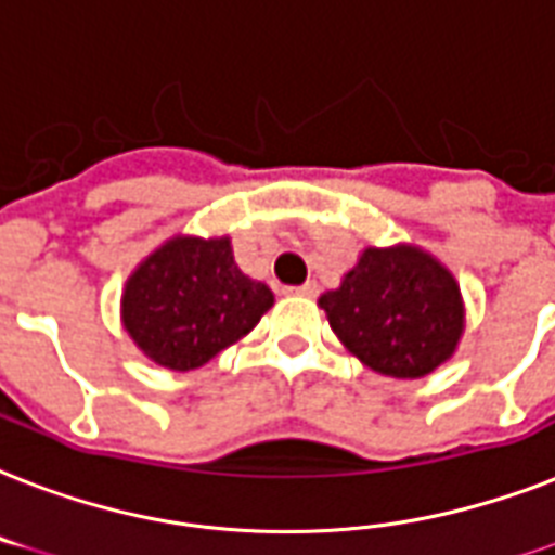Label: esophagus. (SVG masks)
<instances>
[{"label":"esophagus","instance_id":"obj_1","mask_svg":"<svg viewBox=\"0 0 555 555\" xmlns=\"http://www.w3.org/2000/svg\"><path fill=\"white\" fill-rule=\"evenodd\" d=\"M292 295H300V298H315L318 295V283L315 281H307L304 286H295V289H289Z\"/></svg>","mask_w":555,"mask_h":555}]
</instances>
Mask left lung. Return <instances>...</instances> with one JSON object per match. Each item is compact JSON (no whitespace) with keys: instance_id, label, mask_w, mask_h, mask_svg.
I'll return each mask as SVG.
<instances>
[{"instance_id":"8db88e82","label":"left lung","mask_w":555,"mask_h":555,"mask_svg":"<svg viewBox=\"0 0 555 555\" xmlns=\"http://www.w3.org/2000/svg\"><path fill=\"white\" fill-rule=\"evenodd\" d=\"M318 307L338 341L390 379L434 373L457 353L466 330L461 283L414 243L367 246Z\"/></svg>"}]
</instances>
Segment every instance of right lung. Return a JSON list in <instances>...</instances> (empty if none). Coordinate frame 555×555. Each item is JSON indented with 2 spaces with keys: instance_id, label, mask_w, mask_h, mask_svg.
<instances>
[{
  "instance_id": "obj_1",
  "label": "right lung",
  "mask_w": 555,
  "mask_h": 555,
  "mask_svg": "<svg viewBox=\"0 0 555 555\" xmlns=\"http://www.w3.org/2000/svg\"><path fill=\"white\" fill-rule=\"evenodd\" d=\"M272 304L263 281L240 272L231 237L173 234L124 283L121 324L150 362L184 373L248 336Z\"/></svg>"
}]
</instances>
